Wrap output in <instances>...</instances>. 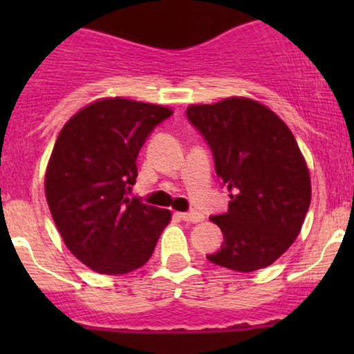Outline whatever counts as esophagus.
<instances>
[{"label": "esophagus", "mask_w": 354, "mask_h": 354, "mask_svg": "<svg viewBox=\"0 0 354 354\" xmlns=\"http://www.w3.org/2000/svg\"><path fill=\"white\" fill-rule=\"evenodd\" d=\"M180 217L183 221H187V223H200V221H203V216L200 212H195V210H192V212H181Z\"/></svg>", "instance_id": "esophagus-1"}]
</instances>
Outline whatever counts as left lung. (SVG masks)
<instances>
[{
    "label": "left lung",
    "mask_w": 354,
    "mask_h": 354,
    "mask_svg": "<svg viewBox=\"0 0 354 354\" xmlns=\"http://www.w3.org/2000/svg\"><path fill=\"white\" fill-rule=\"evenodd\" d=\"M187 116L210 145L217 176L231 192L210 221L224 243L207 259L238 272L276 262L295 243L312 200L308 166L288 124L250 97L190 104Z\"/></svg>",
    "instance_id": "left-lung-1"
}]
</instances>
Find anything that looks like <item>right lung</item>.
I'll list each match as a JSON object with an SVG mask.
<instances>
[{
  "instance_id": "1",
  "label": "right lung",
  "mask_w": 354,
  "mask_h": 354,
  "mask_svg": "<svg viewBox=\"0 0 354 354\" xmlns=\"http://www.w3.org/2000/svg\"><path fill=\"white\" fill-rule=\"evenodd\" d=\"M173 109L104 97L73 114L46 167L44 190L66 248L94 272L116 276L151 259L171 210L128 198L137 156Z\"/></svg>"
}]
</instances>
